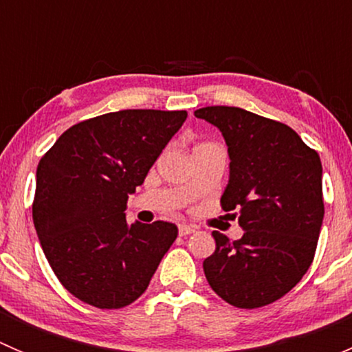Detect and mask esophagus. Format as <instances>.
I'll return each mask as SVG.
<instances>
[{"mask_svg": "<svg viewBox=\"0 0 352 352\" xmlns=\"http://www.w3.org/2000/svg\"><path fill=\"white\" fill-rule=\"evenodd\" d=\"M194 232H196V228H194V226L179 225V235L180 236H187V235H190V233H194Z\"/></svg>", "mask_w": 352, "mask_h": 352, "instance_id": "34e87169", "label": "esophagus"}]
</instances>
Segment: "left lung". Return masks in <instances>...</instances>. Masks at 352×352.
I'll use <instances>...</instances> for the list:
<instances>
[{"label": "left lung", "mask_w": 352, "mask_h": 352, "mask_svg": "<svg viewBox=\"0 0 352 352\" xmlns=\"http://www.w3.org/2000/svg\"><path fill=\"white\" fill-rule=\"evenodd\" d=\"M194 116L225 138L230 177L221 206L235 209L243 230L235 242L212 232L206 279L233 307H264L293 289L314 261L324 221L320 156L289 126L245 109L216 105Z\"/></svg>", "instance_id": "left-lung-1"}]
</instances>
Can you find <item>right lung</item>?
<instances>
[{"instance_id":"right-lung-1","label":"right lung","mask_w":352,"mask_h":352,"mask_svg":"<svg viewBox=\"0 0 352 352\" xmlns=\"http://www.w3.org/2000/svg\"><path fill=\"white\" fill-rule=\"evenodd\" d=\"M186 110L129 109L74 124L38 162L32 206L42 250L61 285L97 308H122L146 291L179 230L126 219Z\"/></svg>"}]
</instances>
